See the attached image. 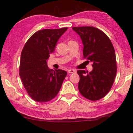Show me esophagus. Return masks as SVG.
Instances as JSON below:
<instances>
[{"instance_id": "obj_1", "label": "esophagus", "mask_w": 133, "mask_h": 133, "mask_svg": "<svg viewBox=\"0 0 133 133\" xmlns=\"http://www.w3.org/2000/svg\"><path fill=\"white\" fill-rule=\"evenodd\" d=\"M68 72H69V73H70V74H74V73H75L76 70H74V69H69Z\"/></svg>"}]
</instances>
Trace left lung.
Here are the masks:
<instances>
[{
    "instance_id": "obj_1",
    "label": "left lung",
    "mask_w": 133,
    "mask_h": 133,
    "mask_svg": "<svg viewBox=\"0 0 133 133\" xmlns=\"http://www.w3.org/2000/svg\"><path fill=\"white\" fill-rule=\"evenodd\" d=\"M72 29L82 40L83 58L92 62L93 67L90 72L77 70L79 76L78 90L88 100H100L110 91L116 75L114 48L107 35L98 28L74 26Z\"/></svg>"
}]
</instances>
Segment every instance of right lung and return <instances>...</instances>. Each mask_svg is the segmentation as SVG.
I'll use <instances>...</instances> for the list:
<instances>
[{
	"label": "right lung",
	"mask_w": 133,
	"mask_h": 133,
	"mask_svg": "<svg viewBox=\"0 0 133 133\" xmlns=\"http://www.w3.org/2000/svg\"><path fill=\"white\" fill-rule=\"evenodd\" d=\"M68 27L43 29L28 39L21 52L19 75L28 95L39 103L54 99L61 89L67 72L50 69L47 60Z\"/></svg>",
	"instance_id": "right-lung-1"
}]
</instances>
